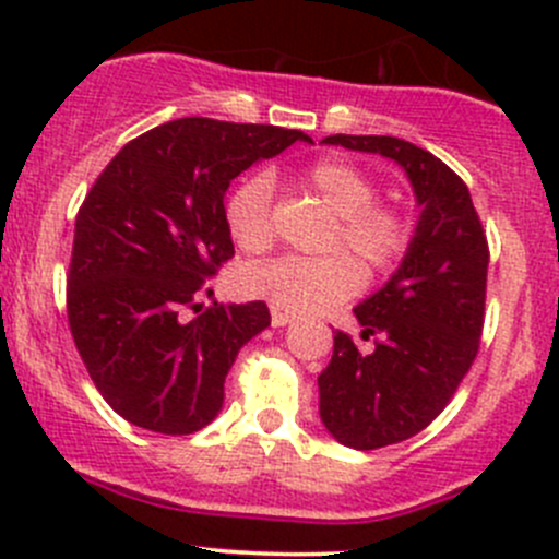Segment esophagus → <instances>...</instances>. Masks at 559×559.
I'll return each instance as SVG.
<instances>
[{"mask_svg": "<svg viewBox=\"0 0 559 559\" xmlns=\"http://www.w3.org/2000/svg\"><path fill=\"white\" fill-rule=\"evenodd\" d=\"M270 321H273V326H286L295 321V313L292 311H284V308H270Z\"/></svg>", "mask_w": 559, "mask_h": 559, "instance_id": "obj_1", "label": "esophagus"}]
</instances>
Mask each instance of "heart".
<instances>
[{
  "instance_id": "b5f03b06",
  "label": "heart",
  "mask_w": 559,
  "mask_h": 559,
  "mask_svg": "<svg viewBox=\"0 0 559 559\" xmlns=\"http://www.w3.org/2000/svg\"><path fill=\"white\" fill-rule=\"evenodd\" d=\"M297 186L319 197L332 213L324 257H278L248 264L238 275L246 297L267 300L292 313H316L348 300L362 284L355 258L365 273H392L414 246L416 227L408 211L379 200V186L368 173L343 159H316L295 175ZM224 224L233 243L243 251H262L273 240V178L246 175L224 200ZM348 250L353 260L341 254Z\"/></svg>"
}]
</instances>
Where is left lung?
Returning <instances> with one entry per match:
<instances>
[{
    "label": "left lung",
    "mask_w": 559,
    "mask_h": 559,
    "mask_svg": "<svg viewBox=\"0 0 559 559\" xmlns=\"http://www.w3.org/2000/svg\"><path fill=\"white\" fill-rule=\"evenodd\" d=\"M321 143L381 154L408 175L421 205L397 273L354 308L362 341L335 330L319 376V414L343 447L370 452L425 430L454 397L478 354L489 246L471 191L430 151L384 134H330Z\"/></svg>",
    "instance_id": "1"
}]
</instances>
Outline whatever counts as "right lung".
I'll return each instance as SVG.
<instances>
[{"instance_id":"right-lung-1","label":"right lung","mask_w":559,"mask_h":559,"mask_svg":"<svg viewBox=\"0 0 559 559\" xmlns=\"http://www.w3.org/2000/svg\"><path fill=\"white\" fill-rule=\"evenodd\" d=\"M297 140L313 143L297 129L178 118L129 140L94 180L75 218L67 319L94 386L132 425L191 436L222 411L235 357L270 326L262 300L197 302L235 257L224 194Z\"/></svg>"}]
</instances>
